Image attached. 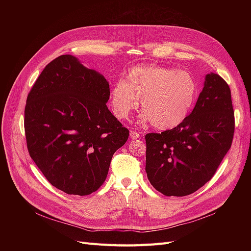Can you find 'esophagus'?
Listing matches in <instances>:
<instances>
[{
  "label": "esophagus",
  "instance_id": "obj_1",
  "mask_svg": "<svg viewBox=\"0 0 251 251\" xmlns=\"http://www.w3.org/2000/svg\"><path fill=\"white\" fill-rule=\"evenodd\" d=\"M130 137H131V139H137V138L140 137V134L138 132H136V131H131Z\"/></svg>",
  "mask_w": 251,
  "mask_h": 251
}]
</instances>
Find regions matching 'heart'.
Segmentation results:
<instances>
[{
  "label": "heart",
  "mask_w": 251,
  "mask_h": 251,
  "mask_svg": "<svg viewBox=\"0 0 251 251\" xmlns=\"http://www.w3.org/2000/svg\"><path fill=\"white\" fill-rule=\"evenodd\" d=\"M198 94V82L191 73L153 64L132 68L126 81L114 83L110 100L114 115L123 120L137 110L141 100V120L166 131L187 118Z\"/></svg>",
  "instance_id": "obj_1"
}]
</instances>
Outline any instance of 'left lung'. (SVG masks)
Here are the masks:
<instances>
[{"mask_svg": "<svg viewBox=\"0 0 251 251\" xmlns=\"http://www.w3.org/2000/svg\"><path fill=\"white\" fill-rule=\"evenodd\" d=\"M234 133L230 88L219 74L206 75L187 118L172 130L146 135V172L158 192L183 197L216 174Z\"/></svg>", "mask_w": 251, "mask_h": 251, "instance_id": "left-lung-1", "label": "left lung"}]
</instances>
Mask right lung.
Segmentation results:
<instances>
[{
	"instance_id": "1",
	"label": "right lung",
	"mask_w": 251,
	"mask_h": 251,
	"mask_svg": "<svg viewBox=\"0 0 251 251\" xmlns=\"http://www.w3.org/2000/svg\"><path fill=\"white\" fill-rule=\"evenodd\" d=\"M110 86L101 74L66 54L50 62L25 105L30 157L50 183L87 196L104 182L128 130L109 111Z\"/></svg>"
}]
</instances>
